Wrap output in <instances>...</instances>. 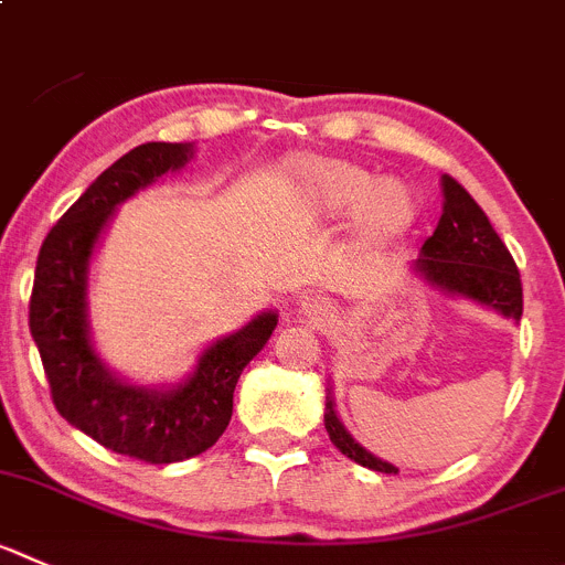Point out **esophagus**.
<instances>
[{
  "instance_id": "esophagus-1",
  "label": "esophagus",
  "mask_w": 565,
  "mask_h": 565,
  "mask_svg": "<svg viewBox=\"0 0 565 565\" xmlns=\"http://www.w3.org/2000/svg\"><path fill=\"white\" fill-rule=\"evenodd\" d=\"M299 310H302L305 319H310V324L316 327H324L327 321L332 319V305L327 302L324 297H305Z\"/></svg>"
}]
</instances>
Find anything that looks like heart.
<instances>
[{
	"label": "heart",
	"mask_w": 565,
	"mask_h": 565,
	"mask_svg": "<svg viewBox=\"0 0 565 565\" xmlns=\"http://www.w3.org/2000/svg\"><path fill=\"white\" fill-rule=\"evenodd\" d=\"M294 191L310 213L343 218L352 213L354 238L383 246L413 227L416 196L399 180H374L366 166L332 158L294 160Z\"/></svg>",
	"instance_id": "b5f03b06"
}]
</instances>
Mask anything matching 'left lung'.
Wrapping results in <instances>:
<instances>
[{"instance_id":"left-lung-1","label":"left lung","mask_w":565,"mask_h":565,"mask_svg":"<svg viewBox=\"0 0 565 565\" xmlns=\"http://www.w3.org/2000/svg\"><path fill=\"white\" fill-rule=\"evenodd\" d=\"M444 199H447L444 216H440L435 233L424 241L416 271H422L433 286H440L444 291L469 297L519 321L524 299H521V277L513 255L502 244L497 230L491 227L482 207L471 199V193L449 174H444ZM324 427L332 444L354 463L383 471V475L399 471L396 466L366 452L343 429L330 396H327L324 407Z\"/></svg>"}]
</instances>
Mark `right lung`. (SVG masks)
I'll return each mask as SVG.
<instances>
[{
  "mask_svg": "<svg viewBox=\"0 0 565 565\" xmlns=\"http://www.w3.org/2000/svg\"><path fill=\"white\" fill-rule=\"evenodd\" d=\"M191 154V143H141L102 171L44 238L30 297V332L57 413L110 452L154 466L196 458L222 438L235 383L277 327V313L257 316L213 343L193 377L171 391L125 385L90 349L85 279L102 227L118 202Z\"/></svg>",
  "mask_w": 565,
  "mask_h": 565,
  "instance_id": "1",
  "label": "right lung"
}]
</instances>
